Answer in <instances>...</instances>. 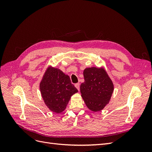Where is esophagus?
<instances>
[{
  "instance_id": "34e87169",
  "label": "esophagus",
  "mask_w": 152,
  "mask_h": 152,
  "mask_svg": "<svg viewBox=\"0 0 152 152\" xmlns=\"http://www.w3.org/2000/svg\"><path fill=\"white\" fill-rule=\"evenodd\" d=\"M75 86L76 88L78 89V91L80 90V84L79 83H77L75 84Z\"/></svg>"
}]
</instances>
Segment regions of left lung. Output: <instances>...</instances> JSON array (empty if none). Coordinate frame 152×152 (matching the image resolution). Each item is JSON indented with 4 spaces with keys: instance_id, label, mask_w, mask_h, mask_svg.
Wrapping results in <instances>:
<instances>
[{
    "instance_id": "8db88e82",
    "label": "left lung",
    "mask_w": 152,
    "mask_h": 152,
    "mask_svg": "<svg viewBox=\"0 0 152 152\" xmlns=\"http://www.w3.org/2000/svg\"><path fill=\"white\" fill-rule=\"evenodd\" d=\"M84 82L80 85V93L87 107L94 112L102 110L111 98L113 85L103 69L86 68Z\"/></svg>"
}]
</instances>
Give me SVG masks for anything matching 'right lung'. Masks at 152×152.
I'll list each match as a JSON object with an SVG mask.
<instances>
[{
    "label": "right lung",
    "instance_id": "obj_1",
    "mask_svg": "<svg viewBox=\"0 0 152 152\" xmlns=\"http://www.w3.org/2000/svg\"><path fill=\"white\" fill-rule=\"evenodd\" d=\"M40 89L45 104L57 113L65 110L71 96L78 91L69 76L55 68H49L45 72Z\"/></svg>",
    "mask_w": 152,
    "mask_h": 152
}]
</instances>
